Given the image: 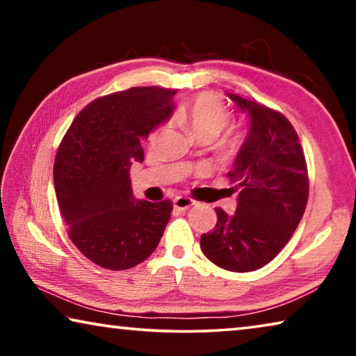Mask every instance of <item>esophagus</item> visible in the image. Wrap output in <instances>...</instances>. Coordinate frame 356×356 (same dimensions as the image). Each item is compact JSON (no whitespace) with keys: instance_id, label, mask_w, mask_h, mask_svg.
<instances>
[{"instance_id":"obj_1","label":"esophagus","mask_w":356,"mask_h":356,"mask_svg":"<svg viewBox=\"0 0 356 356\" xmlns=\"http://www.w3.org/2000/svg\"><path fill=\"white\" fill-rule=\"evenodd\" d=\"M195 201L191 200L188 196H177L176 200H174V207L177 210H188L190 207L195 206Z\"/></svg>"}]
</instances>
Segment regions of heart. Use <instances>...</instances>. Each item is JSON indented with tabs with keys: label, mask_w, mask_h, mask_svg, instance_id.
<instances>
[{
	"label": "heart",
	"mask_w": 356,
	"mask_h": 356,
	"mask_svg": "<svg viewBox=\"0 0 356 356\" xmlns=\"http://www.w3.org/2000/svg\"><path fill=\"white\" fill-rule=\"evenodd\" d=\"M176 120L195 138H210V140H213L229 124V111L222 105V102L216 99L215 95L201 94L188 106L177 111ZM163 131L165 125L156 127L149 135V141L155 143Z\"/></svg>",
	"instance_id": "b5f03b06"
}]
</instances>
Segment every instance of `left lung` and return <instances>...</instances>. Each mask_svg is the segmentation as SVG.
<instances>
[{"label":"left lung","instance_id":"8db88e82","mask_svg":"<svg viewBox=\"0 0 356 356\" xmlns=\"http://www.w3.org/2000/svg\"><path fill=\"white\" fill-rule=\"evenodd\" d=\"M250 131L227 177L240 188L237 210H216L213 231L201 236L209 261L229 272H252L273 261L293 236L309 195L308 168L292 124L272 108L236 94Z\"/></svg>","mask_w":356,"mask_h":356}]
</instances>
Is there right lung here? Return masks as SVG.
I'll return each instance as SVG.
<instances>
[{
	"label": "right lung",
	"instance_id": "obj_1",
	"mask_svg": "<svg viewBox=\"0 0 356 356\" xmlns=\"http://www.w3.org/2000/svg\"><path fill=\"white\" fill-rule=\"evenodd\" d=\"M174 94L143 86L95 99L59 144L53 166L59 210L72 242L99 267H135L163 236L172 202L136 200L129 172L144 160L141 140L171 116Z\"/></svg>",
	"mask_w": 356,
	"mask_h": 356
}]
</instances>
